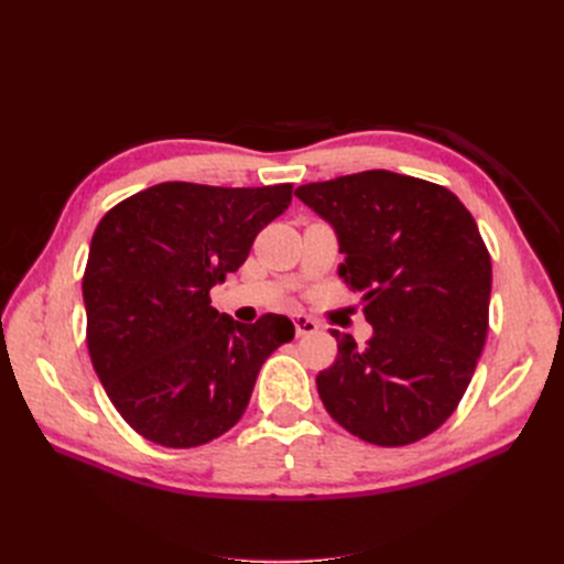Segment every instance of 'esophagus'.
Returning a JSON list of instances; mask_svg holds the SVG:
<instances>
[{"instance_id":"34e87169","label":"esophagus","mask_w":564,"mask_h":564,"mask_svg":"<svg viewBox=\"0 0 564 564\" xmlns=\"http://www.w3.org/2000/svg\"><path fill=\"white\" fill-rule=\"evenodd\" d=\"M294 327H296V336L301 338V336H311V334H315V332L319 329V324H317L315 319H311V317L299 315V317L294 319Z\"/></svg>"}]
</instances>
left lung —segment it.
Listing matches in <instances>:
<instances>
[{
  "label": "left lung",
  "mask_w": 564,
  "mask_h": 564,
  "mask_svg": "<svg viewBox=\"0 0 564 564\" xmlns=\"http://www.w3.org/2000/svg\"><path fill=\"white\" fill-rule=\"evenodd\" d=\"M336 230L338 278L365 301L373 336L317 373L332 419L379 447L445 423L473 379L489 324L491 261L475 218L447 187L371 169L296 187Z\"/></svg>",
  "instance_id": "1"
}]
</instances>
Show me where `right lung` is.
Here are the masks:
<instances>
[{"mask_svg":"<svg viewBox=\"0 0 564 564\" xmlns=\"http://www.w3.org/2000/svg\"><path fill=\"white\" fill-rule=\"evenodd\" d=\"M289 202L292 183L169 181L100 218L82 280L87 346L110 402L145 440L191 449L230 431L270 352L294 338L284 315L242 324L209 299Z\"/></svg>","mask_w":564,"mask_h":564,"instance_id":"obj_1","label":"right lung"}]
</instances>
